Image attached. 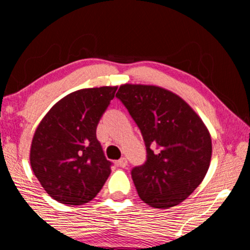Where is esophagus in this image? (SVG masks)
I'll use <instances>...</instances> for the list:
<instances>
[{
  "label": "esophagus",
  "mask_w": 250,
  "mask_h": 250,
  "mask_svg": "<svg viewBox=\"0 0 250 250\" xmlns=\"http://www.w3.org/2000/svg\"><path fill=\"white\" fill-rule=\"evenodd\" d=\"M127 163H128L127 159H125V157H121V159L117 161V166H119V167H121V168H125V166H127Z\"/></svg>",
  "instance_id": "obj_1"
}]
</instances>
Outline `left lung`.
<instances>
[{
  "label": "left lung",
  "instance_id": "left-lung-1",
  "mask_svg": "<svg viewBox=\"0 0 250 250\" xmlns=\"http://www.w3.org/2000/svg\"><path fill=\"white\" fill-rule=\"evenodd\" d=\"M116 97L141 130L147 150L146 162L131 169L140 199L154 208L179 205L208 171V129L181 97L163 88L123 84Z\"/></svg>",
  "mask_w": 250,
  "mask_h": 250
}]
</instances>
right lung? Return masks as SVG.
I'll return each instance as SVG.
<instances>
[{
  "label": "right lung",
  "instance_id": "add662e5",
  "mask_svg": "<svg viewBox=\"0 0 250 250\" xmlns=\"http://www.w3.org/2000/svg\"><path fill=\"white\" fill-rule=\"evenodd\" d=\"M117 87L74 91L59 101L34 134L30 165L44 190L64 205H84L110 174L96 128Z\"/></svg>",
  "mask_w": 250,
  "mask_h": 250
}]
</instances>
